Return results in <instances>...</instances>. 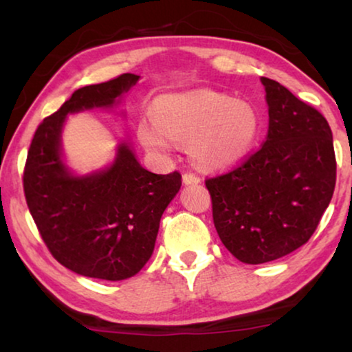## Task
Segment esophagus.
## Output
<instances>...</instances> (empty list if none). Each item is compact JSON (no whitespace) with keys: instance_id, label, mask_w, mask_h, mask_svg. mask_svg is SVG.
Returning <instances> with one entry per match:
<instances>
[{"instance_id":"obj_1","label":"esophagus","mask_w":352,"mask_h":352,"mask_svg":"<svg viewBox=\"0 0 352 352\" xmlns=\"http://www.w3.org/2000/svg\"><path fill=\"white\" fill-rule=\"evenodd\" d=\"M182 181H184V184H199L200 177L194 175V173L187 171V173H184V175H182Z\"/></svg>"}]
</instances>
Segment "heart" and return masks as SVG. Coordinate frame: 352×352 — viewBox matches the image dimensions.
Listing matches in <instances>:
<instances>
[{"label":"heart","instance_id":"1","mask_svg":"<svg viewBox=\"0 0 352 352\" xmlns=\"http://www.w3.org/2000/svg\"><path fill=\"white\" fill-rule=\"evenodd\" d=\"M259 131V113L247 100L211 91L170 94L158 100L155 118L144 120L141 141L166 153L176 141H190V155L204 168H229L250 152Z\"/></svg>","mask_w":352,"mask_h":352}]
</instances>
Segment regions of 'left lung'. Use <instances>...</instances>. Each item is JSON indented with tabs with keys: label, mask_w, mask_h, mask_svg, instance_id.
I'll return each mask as SVG.
<instances>
[{
	"label": "left lung",
	"mask_w": 352,
	"mask_h": 352,
	"mask_svg": "<svg viewBox=\"0 0 352 352\" xmlns=\"http://www.w3.org/2000/svg\"><path fill=\"white\" fill-rule=\"evenodd\" d=\"M267 139L239 166L205 179L213 223L239 261L263 264L295 252L316 232L336 182L333 138L324 115L261 76Z\"/></svg>",
	"instance_id": "8db88e82"
}]
</instances>
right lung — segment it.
I'll use <instances>...</instances> for the list:
<instances>
[{
	"label": "right lung",
	"mask_w": 352,
	"mask_h": 352,
	"mask_svg": "<svg viewBox=\"0 0 352 352\" xmlns=\"http://www.w3.org/2000/svg\"><path fill=\"white\" fill-rule=\"evenodd\" d=\"M139 80L123 74L76 89L36 128L23 168V194L52 256L80 276L123 280L152 256L162 214L181 187V173L155 175L118 147L109 170L75 177L60 160L67 113L109 107Z\"/></svg>",
	"instance_id": "obj_1"
}]
</instances>
